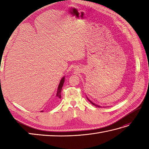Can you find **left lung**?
Instances as JSON below:
<instances>
[{
    "label": "left lung",
    "instance_id": "1",
    "mask_svg": "<svg viewBox=\"0 0 149 149\" xmlns=\"http://www.w3.org/2000/svg\"><path fill=\"white\" fill-rule=\"evenodd\" d=\"M88 100H89V99H88ZM90 102H91V104H93V105H94V106H98V107H100V106H97V105H96V104H95L94 103H93L92 102H91V101H90Z\"/></svg>",
    "mask_w": 149,
    "mask_h": 149
}]
</instances>
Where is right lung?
Returning <instances> with one entry per match:
<instances>
[{"label":"right lung","mask_w":149,"mask_h":149,"mask_svg":"<svg viewBox=\"0 0 149 149\" xmlns=\"http://www.w3.org/2000/svg\"><path fill=\"white\" fill-rule=\"evenodd\" d=\"M64 82H65V77H63L61 79V81H60L59 84L58 86V91H57V94H56V96L59 97V99H61V90H62V87L63 86V84H64ZM43 112V111H42Z\"/></svg>","instance_id":"1"}]
</instances>
